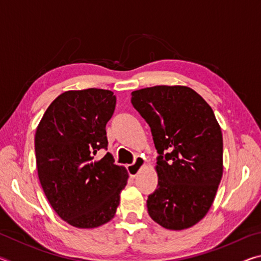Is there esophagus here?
<instances>
[{
    "mask_svg": "<svg viewBox=\"0 0 261 261\" xmlns=\"http://www.w3.org/2000/svg\"><path fill=\"white\" fill-rule=\"evenodd\" d=\"M144 165H145L144 158L137 156L135 162L132 163V165H127V167H126L127 173H129V175L131 176V177H136V176L138 175V173L140 171L141 168L144 167Z\"/></svg>",
    "mask_w": 261,
    "mask_h": 261,
    "instance_id": "obj_1",
    "label": "esophagus"
}]
</instances>
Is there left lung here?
Masks as SVG:
<instances>
[{
    "instance_id": "left-lung-1",
    "label": "left lung",
    "mask_w": 261,
    "mask_h": 261,
    "mask_svg": "<svg viewBox=\"0 0 261 261\" xmlns=\"http://www.w3.org/2000/svg\"><path fill=\"white\" fill-rule=\"evenodd\" d=\"M131 103L151 127L159 154L148 214L171 230L192 227L208 212L222 177V132L213 110L185 86L135 91Z\"/></svg>"
}]
</instances>
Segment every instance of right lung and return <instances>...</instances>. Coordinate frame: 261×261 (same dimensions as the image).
<instances>
[{
    "label": "right lung",
    "instance_id": "1",
    "mask_svg": "<svg viewBox=\"0 0 261 261\" xmlns=\"http://www.w3.org/2000/svg\"><path fill=\"white\" fill-rule=\"evenodd\" d=\"M116 96L112 91H68L53 101L35 132V159L43 192L62 220L77 228L108 222L120 204L127 171L107 149L106 124Z\"/></svg>",
    "mask_w": 261,
    "mask_h": 261
}]
</instances>
